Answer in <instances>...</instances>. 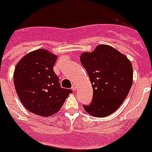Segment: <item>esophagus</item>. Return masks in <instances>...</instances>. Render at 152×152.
Segmentation results:
<instances>
[{
    "mask_svg": "<svg viewBox=\"0 0 152 152\" xmlns=\"http://www.w3.org/2000/svg\"><path fill=\"white\" fill-rule=\"evenodd\" d=\"M76 88H77V86H76V84H75V83H74V84L72 85V90L74 91V92H75V91H76Z\"/></svg>",
    "mask_w": 152,
    "mask_h": 152,
    "instance_id": "34e87169",
    "label": "esophagus"
}]
</instances>
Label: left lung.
<instances>
[{"label":"left lung","mask_w":152,"mask_h":152,"mask_svg":"<svg viewBox=\"0 0 152 152\" xmlns=\"http://www.w3.org/2000/svg\"><path fill=\"white\" fill-rule=\"evenodd\" d=\"M80 61L93 87V101L83 105L92 116L103 118L112 114L126 98L133 83V66L127 57L105 44L92 52H83Z\"/></svg>","instance_id":"obj_1"}]
</instances>
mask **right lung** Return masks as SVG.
<instances>
[{"instance_id": "right-lung-1", "label": "right lung", "mask_w": 152, "mask_h": 152, "mask_svg": "<svg viewBox=\"0 0 152 152\" xmlns=\"http://www.w3.org/2000/svg\"><path fill=\"white\" fill-rule=\"evenodd\" d=\"M58 56L46 49L28 53L14 71L16 93L25 108L33 114L48 117L58 112L72 91L61 88L53 67Z\"/></svg>"}]
</instances>
